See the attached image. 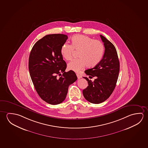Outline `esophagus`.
<instances>
[{
  "mask_svg": "<svg viewBox=\"0 0 148 148\" xmlns=\"http://www.w3.org/2000/svg\"><path fill=\"white\" fill-rule=\"evenodd\" d=\"M77 78L78 79H81V78H82V76L79 75V74H78V73H77Z\"/></svg>",
  "mask_w": 148,
  "mask_h": 148,
  "instance_id": "1",
  "label": "esophagus"
}]
</instances>
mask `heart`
<instances>
[{
  "instance_id": "obj_1",
  "label": "heart",
  "mask_w": 148,
  "mask_h": 148,
  "mask_svg": "<svg viewBox=\"0 0 148 148\" xmlns=\"http://www.w3.org/2000/svg\"><path fill=\"white\" fill-rule=\"evenodd\" d=\"M71 45L65 43L61 47V54L66 60L73 57L74 49L79 50L77 56L68 64V68L71 71L79 72L86 66L93 67L100 62L102 58L104 47L100 40H93L87 35L77 34L71 39Z\"/></svg>"
}]
</instances>
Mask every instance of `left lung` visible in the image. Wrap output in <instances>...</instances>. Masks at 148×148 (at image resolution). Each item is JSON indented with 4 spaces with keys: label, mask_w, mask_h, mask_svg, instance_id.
Returning <instances> with one entry per match:
<instances>
[{
    "label": "left lung",
    "mask_w": 148,
    "mask_h": 148,
    "mask_svg": "<svg viewBox=\"0 0 148 148\" xmlns=\"http://www.w3.org/2000/svg\"><path fill=\"white\" fill-rule=\"evenodd\" d=\"M105 47L103 58L96 66L85 71L92 82L87 77L88 86L83 89L85 99L90 103L99 104L110 97L115 89L119 72L120 64L117 52L112 42L100 35Z\"/></svg>",
    "instance_id": "1"
}]
</instances>
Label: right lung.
<instances>
[{
  "label": "right lung",
  "instance_id": "right-lung-1",
  "mask_svg": "<svg viewBox=\"0 0 148 148\" xmlns=\"http://www.w3.org/2000/svg\"><path fill=\"white\" fill-rule=\"evenodd\" d=\"M67 38L62 34L46 35L34 45L29 56V70L35 90L42 100L52 105L62 103L69 86L77 80L73 71H65L67 65L61 49Z\"/></svg>",
  "mask_w": 148,
  "mask_h": 148
}]
</instances>
